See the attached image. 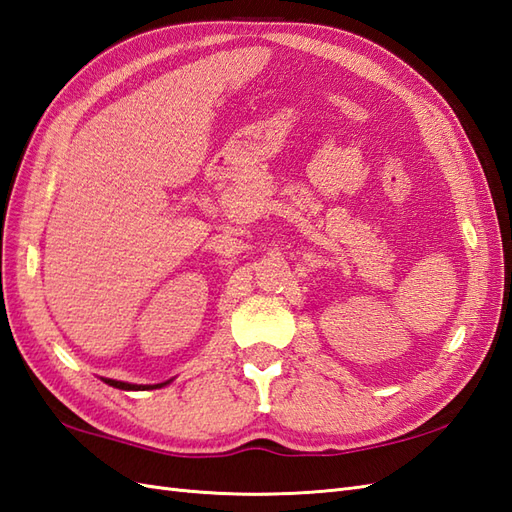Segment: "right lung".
<instances>
[{
    "instance_id": "right-lung-1",
    "label": "right lung",
    "mask_w": 512,
    "mask_h": 512,
    "mask_svg": "<svg viewBox=\"0 0 512 512\" xmlns=\"http://www.w3.org/2000/svg\"><path fill=\"white\" fill-rule=\"evenodd\" d=\"M106 384H110V386H115V389H123V391H139V389H160V386H165V384H169L171 380H167V382H160V384H130V382H121V380H110V378H102Z\"/></svg>"
}]
</instances>
